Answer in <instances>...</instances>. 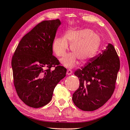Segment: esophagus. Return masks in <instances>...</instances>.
<instances>
[{"label":"esophagus","instance_id":"34e87169","mask_svg":"<svg viewBox=\"0 0 130 130\" xmlns=\"http://www.w3.org/2000/svg\"><path fill=\"white\" fill-rule=\"evenodd\" d=\"M72 73H73V72H72V70H70V69H68L67 70V74H68V75H71Z\"/></svg>","mask_w":130,"mask_h":130}]
</instances>
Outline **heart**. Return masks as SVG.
Wrapping results in <instances>:
<instances>
[{
    "label": "heart",
    "instance_id": "obj_1",
    "mask_svg": "<svg viewBox=\"0 0 130 130\" xmlns=\"http://www.w3.org/2000/svg\"><path fill=\"white\" fill-rule=\"evenodd\" d=\"M71 43L70 53L61 60V62L67 68H73L77 63V58L85 62L95 56L99 50L101 38L99 35L92 30L71 29L68 31L65 36L57 37L53 42V49L57 56L63 57L67 54Z\"/></svg>",
    "mask_w": 130,
    "mask_h": 130
}]
</instances>
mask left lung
<instances>
[{
    "label": "left lung",
    "instance_id": "left-lung-1",
    "mask_svg": "<svg viewBox=\"0 0 130 130\" xmlns=\"http://www.w3.org/2000/svg\"><path fill=\"white\" fill-rule=\"evenodd\" d=\"M119 69L117 53L108 43L102 53L74 72L80 86L72 96L74 104L84 111H93L103 106L112 95Z\"/></svg>",
    "mask_w": 130,
    "mask_h": 130
}]
</instances>
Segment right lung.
<instances>
[{
    "label": "right lung",
    "mask_w": 130,
    "mask_h": 130,
    "mask_svg": "<svg viewBox=\"0 0 130 130\" xmlns=\"http://www.w3.org/2000/svg\"><path fill=\"white\" fill-rule=\"evenodd\" d=\"M61 22L45 21L24 36L12 57L14 86L19 98L28 106L39 108L52 100L55 87L67 69L53 56V42ZM57 65L55 69L50 68Z\"/></svg>",
    "instance_id": "obj_1"
}]
</instances>
